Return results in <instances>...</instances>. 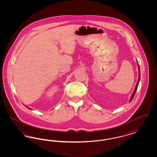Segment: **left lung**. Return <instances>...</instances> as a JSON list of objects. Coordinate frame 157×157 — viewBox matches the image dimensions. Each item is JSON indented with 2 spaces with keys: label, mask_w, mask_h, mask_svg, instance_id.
Here are the masks:
<instances>
[{
  "label": "left lung",
  "mask_w": 157,
  "mask_h": 157,
  "mask_svg": "<svg viewBox=\"0 0 157 157\" xmlns=\"http://www.w3.org/2000/svg\"><path fill=\"white\" fill-rule=\"evenodd\" d=\"M137 64H138V70H139V71H139V78H138V80L137 83H136V86H135L134 90V92H133V94H132L131 99H130V100H129V102H131V101L132 100V99L134 97L135 94V93H136V90H137V88H138L139 82H140V77H141V75H140V66H139V64H138V61H137Z\"/></svg>",
  "instance_id": "8db88e82"
}]
</instances>
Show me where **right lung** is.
Returning a JSON list of instances; mask_svg holds the SVG:
<instances>
[{
    "mask_svg": "<svg viewBox=\"0 0 157 157\" xmlns=\"http://www.w3.org/2000/svg\"><path fill=\"white\" fill-rule=\"evenodd\" d=\"M26 108H28V109H30V108H29V107H27V106H26Z\"/></svg>",
    "mask_w": 157,
    "mask_h": 157,
    "instance_id": "1",
    "label": "right lung"
}]
</instances>
